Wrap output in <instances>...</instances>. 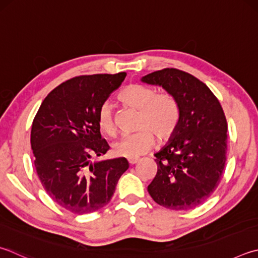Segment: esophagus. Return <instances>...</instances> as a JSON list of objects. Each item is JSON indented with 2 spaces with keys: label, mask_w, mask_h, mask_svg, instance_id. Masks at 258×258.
Masks as SVG:
<instances>
[{
  "label": "esophagus",
  "mask_w": 258,
  "mask_h": 258,
  "mask_svg": "<svg viewBox=\"0 0 258 258\" xmlns=\"http://www.w3.org/2000/svg\"><path fill=\"white\" fill-rule=\"evenodd\" d=\"M139 158H128V163L130 165H135V163L139 162Z\"/></svg>",
  "instance_id": "esophagus-1"
}]
</instances>
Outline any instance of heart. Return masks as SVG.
Instances as JSON below:
<instances>
[{
	"instance_id": "heart-1",
	"label": "heart",
	"mask_w": 258,
	"mask_h": 258,
	"mask_svg": "<svg viewBox=\"0 0 258 258\" xmlns=\"http://www.w3.org/2000/svg\"><path fill=\"white\" fill-rule=\"evenodd\" d=\"M118 99L125 106L139 110L137 133L126 135L114 144L117 156L134 158L145 153L159 140H167L176 132L179 123V106L169 93H157L151 87L130 84L119 92ZM98 126L104 134L115 137L116 124L111 106L102 104L98 111Z\"/></svg>"
}]
</instances>
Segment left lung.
I'll return each instance as SVG.
<instances>
[{"label":"left lung","instance_id":"left-lung-1","mask_svg":"<svg viewBox=\"0 0 258 258\" xmlns=\"http://www.w3.org/2000/svg\"><path fill=\"white\" fill-rule=\"evenodd\" d=\"M141 81L174 96L180 111L176 132L154 154L158 171L149 194L167 209H194L217 188L226 165L228 125L222 107L207 84L180 70L163 69Z\"/></svg>","mask_w":258,"mask_h":258}]
</instances>
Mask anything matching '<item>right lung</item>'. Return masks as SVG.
<instances>
[{
    "label": "right lung",
    "instance_id": "1",
    "mask_svg": "<svg viewBox=\"0 0 258 258\" xmlns=\"http://www.w3.org/2000/svg\"><path fill=\"white\" fill-rule=\"evenodd\" d=\"M125 77L120 72L65 81L48 93L32 121L30 143L41 185L54 202L73 213L106 207L128 169L125 158L90 160L109 150L101 139L98 111Z\"/></svg>",
    "mask_w": 258,
    "mask_h": 258
}]
</instances>
